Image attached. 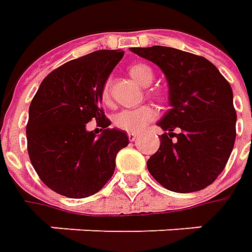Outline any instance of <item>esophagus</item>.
<instances>
[{
    "label": "esophagus",
    "instance_id": "34e87169",
    "mask_svg": "<svg viewBox=\"0 0 252 252\" xmlns=\"http://www.w3.org/2000/svg\"><path fill=\"white\" fill-rule=\"evenodd\" d=\"M137 134H139V133H136V131H129V133H127V137H129V140L133 141V140H136Z\"/></svg>",
    "mask_w": 252,
    "mask_h": 252
}]
</instances>
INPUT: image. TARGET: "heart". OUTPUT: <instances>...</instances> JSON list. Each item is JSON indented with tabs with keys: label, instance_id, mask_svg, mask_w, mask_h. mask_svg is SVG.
Returning a JSON list of instances; mask_svg holds the SVG:
<instances>
[{
	"label": "heart",
	"instance_id": "obj_1",
	"mask_svg": "<svg viewBox=\"0 0 252 252\" xmlns=\"http://www.w3.org/2000/svg\"><path fill=\"white\" fill-rule=\"evenodd\" d=\"M129 74L133 80L141 85H150L154 80V73L147 64L137 63L129 67ZM101 99L105 103L111 101V88L109 83L103 84L101 90ZM157 118V111L151 105H143L136 109H125L113 116V126L127 131H139L144 129L149 123Z\"/></svg>",
	"mask_w": 252,
	"mask_h": 252
}]
</instances>
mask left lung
I'll list each match as a JSON object with an SVG mask.
<instances>
[{"label":"left lung","mask_w":252,"mask_h":252,"mask_svg":"<svg viewBox=\"0 0 252 252\" xmlns=\"http://www.w3.org/2000/svg\"><path fill=\"white\" fill-rule=\"evenodd\" d=\"M130 50L157 64L169 87L171 109L158 122L167 133L147 161L149 172L172 192L206 188L221 174L234 147L237 115L230 84L202 56L164 46Z\"/></svg>","instance_id":"left-lung-1"}]
</instances>
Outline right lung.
<instances>
[{
    "mask_svg": "<svg viewBox=\"0 0 252 252\" xmlns=\"http://www.w3.org/2000/svg\"><path fill=\"white\" fill-rule=\"evenodd\" d=\"M121 50H96L67 62L44 78L29 106L28 154L46 187L67 198L91 196L115 171L116 154L129 144L101 108V90ZM92 119L101 136L86 130Z\"/></svg>",
    "mask_w": 252,
    "mask_h": 252,
    "instance_id": "1",
    "label": "right lung"
}]
</instances>
